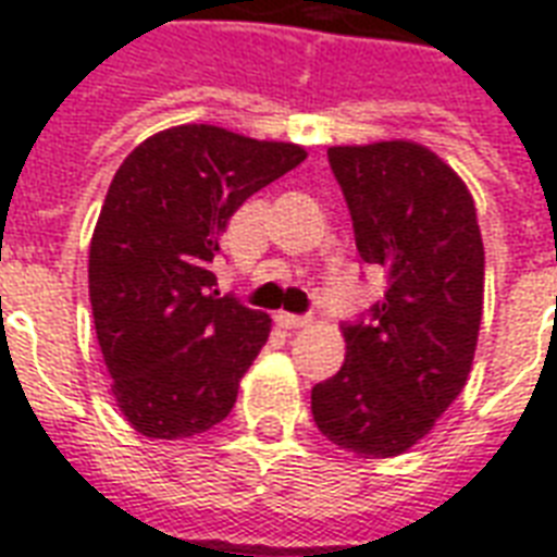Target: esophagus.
<instances>
[{
	"instance_id": "34e87169",
	"label": "esophagus",
	"mask_w": 557,
	"mask_h": 557,
	"mask_svg": "<svg viewBox=\"0 0 557 557\" xmlns=\"http://www.w3.org/2000/svg\"><path fill=\"white\" fill-rule=\"evenodd\" d=\"M277 323L283 326V330H304V326H309V318H304V314L280 312Z\"/></svg>"
}]
</instances>
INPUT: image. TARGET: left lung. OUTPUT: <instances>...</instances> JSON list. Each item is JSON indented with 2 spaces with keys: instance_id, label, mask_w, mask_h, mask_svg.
<instances>
[{
  "instance_id": "left-lung-1",
  "label": "left lung",
  "mask_w": 557,
  "mask_h": 557,
  "mask_svg": "<svg viewBox=\"0 0 557 557\" xmlns=\"http://www.w3.org/2000/svg\"><path fill=\"white\" fill-rule=\"evenodd\" d=\"M361 260L387 271L370 323L312 387L318 431L364 459L405 454L462 393L483 321L485 251L474 196L416 141L330 147Z\"/></svg>"
}]
</instances>
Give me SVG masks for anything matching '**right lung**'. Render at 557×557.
Returning a JSON list of instances; mask_svg holds the SVG:
<instances>
[{
    "label": "right lung",
    "instance_id": "right-lung-1",
    "mask_svg": "<svg viewBox=\"0 0 557 557\" xmlns=\"http://www.w3.org/2000/svg\"><path fill=\"white\" fill-rule=\"evenodd\" d=\"M306 159L210 124L141 141L109 185L89 245V300L112 393L135 431L187 440L222 422L271 318L210 271L239 205Z\"/></svg>",
    "mask_w": 557,
    "mask_h": 557
}]
</instances>
